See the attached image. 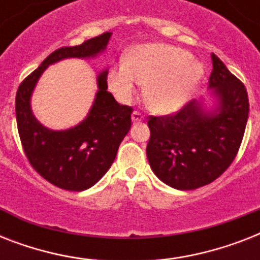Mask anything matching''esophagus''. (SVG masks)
<instances>
[{
    "label": "esophagus",
    "instance_id": "34e87169",
    "mask_svg": "<svg viewBox=\"0 0 260 260\" xmlns=\"http://www.w3.org/2000/svg\"><path fill=\"white\" fill-rule=\"evenodd\" d=\"M144 120V116H143L140 112H138V110H135L134 113H132V121L134 122H140Z\"/></svg>",
    "mask_w": 260,
    "mask_h": 260
}]
</instances>
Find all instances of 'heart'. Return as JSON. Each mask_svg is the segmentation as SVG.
I'll return each mask as SVG.
<instances>
[{
    "label": "heart",
    "instance_id": "obj_1",
    "mask_svg": "<svg viewBox=\"0 0 260 260\" xmlns=\"http://www.w3.org/2000/svg\"><path fill=\"white\" fill-rule=\"evenodd\" d=\"M202 77V64L191 60L185 50L143 44L132 50L126 62L110 69L108 85L122 102L132 100L139 83L147 85V105L156 113L169 114L189 101Z\"/></svg>",
    "mask_w": 260,
    "mask_h": 260
}]
</instances>
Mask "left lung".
<instances>
[{
    "mask_svg": "<svg viewBox=\"0 0 260 260\" xmlns=\"http://www.w3.org/2000/svg\"><path fill=\"white\" fill-rule=\"evenodd\" d=\"M209 89L217 108L205 112L198 101L177 113L150 116L147 158L155 175L178 190H193L217 179L231 166L242 144L248 95L240 81L212 54Z\"/></svg>",
    "mask_w": 260,
    "mask_h": 260,
    "instance_id": "8db88e82",
    "label": "left lung"
}]
</instances>
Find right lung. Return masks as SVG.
Returning <instances> with one entry per match:
<instances>
[{"label": "right lung", "instance_id": "1", "mask_svg": "<svg viewBox=\"0 0 260 260\" xmlns=\"http://www.w3.org/2000/svg\"><path fill=\"white\" fill-rule=\"evenodd\" d=\"M110 36L105 32L79 46L58 48L20 83L16 94V120L26 158L46 181L60 189L82 191L105 175L131 128L132 108L120 105L106 90V70L98 75V91L87 117L70 129L43 126L32 113L30 95L50 64L66 58H93L105 50Z\"/></svg>", "mask_w": 260, "mask_h": 260}]
</instances>
